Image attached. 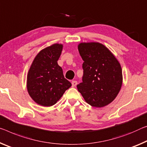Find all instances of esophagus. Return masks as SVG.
Segmentation results:
<instances>
[{
	"mask_svg": "<svg viewBox=\"0 0 147 147\" xmlns=\"http://www.w3.org/2000/svg\"><path fill=\"white\" fill-rule=\"evenodd\" d=\"M76 85H77V82H76V81L75 80L72 81V86H73V87H75Z\"/></svg>",
	"mask_w": 147,
	"mask_h": 147,
	"instance_id": "esophagus-1",
	"label": "esophagus"
}]
</instances>
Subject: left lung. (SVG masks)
<instances>
[{
	"label": "left lung",
	"mask_w": 147,
	"mask_h": 147,
	"mask_svg": "<svg viewBox=\"0 0 147 147\" xmlns=\"http://www.w3.org/2000/svg\"><path fill=\"white\" fill-rule=\"evenodd\" d=\"M78 49L84 63L82 82L78 92L86 103L103 107L114 101L122 84V70L118 59L105 46L97 42H81Z\"/></svg>",
	"instance_id": "1"
}]
</instances>
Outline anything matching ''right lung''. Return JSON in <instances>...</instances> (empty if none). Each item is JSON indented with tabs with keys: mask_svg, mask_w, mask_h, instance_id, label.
I'll list each match as a JSON object with an SVG mask.
<instances>
[{
	"mask_svg": "<svg viewBox=\"0 0 147 147\" xmlns=\"http://www.w3.org/2000/svg\"><path fill=\"white\" fill-rule=\"evenodd\" d=\"M63 46L62 44L55 43L40 50L28 71L27 92L39 105H55L72 86L65 78L63 69L57 63Z\"/></svg>",
	"mask_w": 147,
	"mask_h": 147,
	"instance_id": "obj_1",
	"label": "right lung"
}]
</instances>
